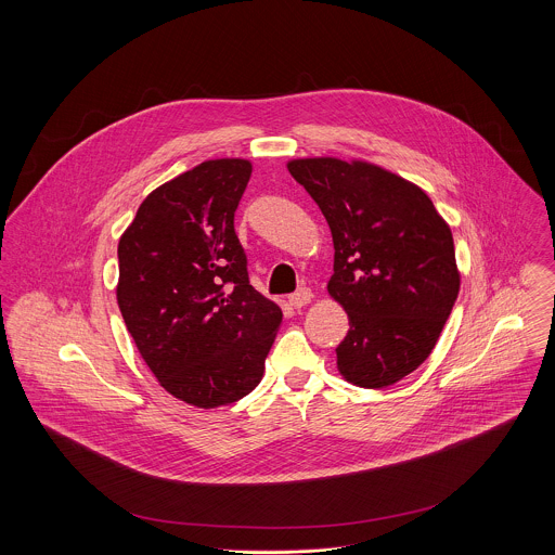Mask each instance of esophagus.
Masks as SVG:
<instances>
[{
  "mask_svg": "<svg viewBox=\"0 0 555 555\" xmlns=\"http://www.w3.org/2000/svg\"><path fill=\"white\" fill-rule=\"evenodd\" d=\"M314 299V295H312V291L310 288H299L297 293H293L291 297H288V301H291V306L293 308H304V306H308L310 301Z\"/></svg>",
  "mask_w": 555,
  "mask_h": 555,
  "instance_id": "obj_1",
  "label": "esophagus"
}]
</instances>
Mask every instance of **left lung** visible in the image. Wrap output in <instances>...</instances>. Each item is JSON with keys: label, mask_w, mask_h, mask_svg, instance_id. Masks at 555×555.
Segmentation results:
<instances>
[{"label": "left lung", "mask_w": 555, "mask_h": 555, "mask_svg": "<svg viewBox=\"0 0 555 555\" xmlns=\"http://www.w3.org/2000/svg\"><path fill=\"white\" fill-rule=\"evenodd\" d=\"M291 175L317 201L333 237L328 295L348 314L339 374L385 389L434 350L460 293L453 235L412 181L363 159L299 158Z\"/></svg>", "instance_id": "8db88e82"}]
</instances>
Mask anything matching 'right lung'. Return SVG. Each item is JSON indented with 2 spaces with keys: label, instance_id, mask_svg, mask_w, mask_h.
<instances>
[{
  "label": "right lung",
  "instance_id": "right-lung-1",
  "mask_svg": "<svg viewBox=\"0 0 555 555\" xmlns=\"http://www.w3.org/2000/svg\"><path fill=\"white\" fill-rule=\"evenodd\" d=\"M249 175V159L201 162L141 203L117 247L124 322L159 385L196 408L254 391L282 324L235 233Z\"/></svg>",
  "mask_w": 555,
  "mask_h": 555
}]
</instances>
